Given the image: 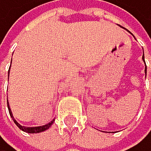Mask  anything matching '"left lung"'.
<instances>
[{"label":"left lung","mask_w":151,"mask_h":151,"mask_svg":"<svg viewBox=\"0 0 151 151\" xmlns=\"http://www.w3.org/2000/svg\"><path fill=\"white\" fill-rule=\"evenodd\" d=\"M142 60H143V62H145V57H143V56H142ZM145 76H146V65H145Z\"/></svg>","instance_id":"obj_1"}]
</instances>
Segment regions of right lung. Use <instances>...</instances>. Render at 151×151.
I'll use <instances>...</instances> for the list:
<instances>
[{"instance_id": "obj_1", "label": "right lung", "mask_w": 151, "mask_h": 151, "mask_svg": "<svg viewBox=\"0 0 151 151\" xmlns=\"http://www.w3.org/2000/svg\"><path fill=\"white\" fill-rule=\"evenodd\" d=\"M9 68H11V67H9ZM8 108H9V115H11V117L13 118L14 124H16L17 126L19 127V129H22V132H28V134H38V132H42L46 131V129H48L49 127L52 126L53 122H54V120H52L51 122H50V123L44 124V126H40V127H24V126H22V124H19L16 120H14V116H13V113H12V110H11V108H9V102H8Z\"/></svg>"}]
</instances>
